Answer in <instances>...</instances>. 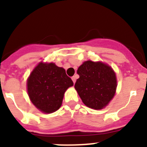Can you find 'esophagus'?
I'll return each mask as SVG.
<instances>
[{"instance_id": "34e87169", "label": "esophagus", "mask_w": 147, "mask_h": 147, "mask_svg": "<svg viewBox=\"0 0 147 147\" xmlns=\"http://www.w3.org/2000/svg\"><path fill=\"white\" fill-rule=\"evenodd\" d=\"M71 79H72V80H73V82H74V83L76 82V76H72V78H71Z\"/></svg>"}]
</instances>
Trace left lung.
Instances as JSON below:
<instances>
[{"label":"left lung","mask_w":147,"mask_h":147,"mask_svg":"<svg viewBox=\"0 0 147 147\" xmlns=\"http://www.w3.org/2000/svg\"><path fill=\"white\" fill-rule=\"evenodd\" d=\"M74 88L87 107L101 110L113 98L117 87L113 68L102 62L88 60L79 67Z\"/></svg>","instance_id":"1"}]
</instances>
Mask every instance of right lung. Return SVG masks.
Segmentation results:
<instances>
[{"label": "right lung", "instance_id": "obj_1", "mask_svg": "<svg viewBox=\"0 0 147 147\" xmlns=\"http://www.w3.org/2000/svg\"><path fill=\"white\" fill-rule=\"evenodd\" d=\"M74 85L65 70L54 63L40 62L27 80V91L31 102L44 113L59 110L66 90Z\"/></svg>", "mask_w": 147, "mask_h": 147}]
</instances>
